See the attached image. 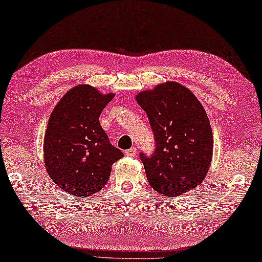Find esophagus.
Listing matches in <instances>:
<instances>
[{
    "instance_id": "34e87169",
    "label": "esophagus",
    "mask_w": 262,
    "mask_h": 262,
    "mask_svg": "<svg viewBox=\"0 0 262 262\" xmlns=\"http://www.w3.org/2000/svg\"><path fill=\"white\" fill-rule=\"evenodd\" d=\"M124 154L126 155V157H134V155H137V147L133 146V147L129 148V150H126L124 152Z\"/></svg>"
}]
</instances>
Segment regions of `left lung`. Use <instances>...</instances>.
<instances>
[{
    "instance_id": "8db88e82",
    "label": "left lung",
    "mask_w": 262,
    "mask_h": 262,
    "mask_svg": "<svg viewBox=\"0 0 262 262\" xmlns=\"http://www.w3.org/2000/svg\"><path fill=\"white\" fill-rule=\"evenodd\" d=\"M148 118L157 146L140 154L154 190L176 197L204 181L213 159V132L199 99L176 81H166L136 96Z\"/></svg>"
}]
</instances>
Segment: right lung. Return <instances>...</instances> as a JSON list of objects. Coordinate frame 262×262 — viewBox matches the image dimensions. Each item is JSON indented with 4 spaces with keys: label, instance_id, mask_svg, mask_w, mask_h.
Here are the masks:
<instances>
[{
    "label": "right lung",
    "instance_id": "add662e5",
    "mask_svg": "<svg viewBox=\"0 0 262 262\" xmlns=\"http://www.w3.org/2000/svg\"><path fill=\"white\" fill-rule=\"evenodd\" d=\"M115 94L80 83L61 97L44 137L46 171L56 185L80 199L107 184L112 164L123 153L110 143L99 117Z\"/></svg>",
    "mask_w": 262,
    "mask_h": 262
}]
</instances>
